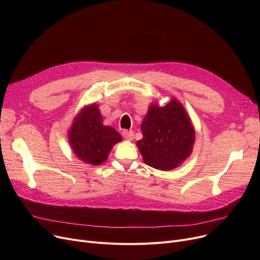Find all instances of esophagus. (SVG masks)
<instances>
[{"mask_svg":"<svg viewBox=\"0 0 260 260\" xmlns=\"http://www.w3.org/2000/svg\"><path fill=\"white\" fill-rule=\"evenodd\" d=\"M122 136H123V138L128 140V141L134 140V132L133 131H123Z\"/></svg>","mask_w":260,"mask_h":260,"instance_id":"1","label":"esophagus"}]
</instances>
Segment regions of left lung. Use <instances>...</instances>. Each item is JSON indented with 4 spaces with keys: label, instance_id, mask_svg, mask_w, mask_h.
Listing matches in <instances>:
<instances>
[{
    "label": "left lung",
    "instance_id": "8db88e82",
    "mask_svg": "<svg viewBox=\"0 0 260 260\" xmlns=\"http://www.w3.org/2000/svg\"><path fill=\"white\" fill-rule=\"evenodd\" d=\"M137 146L145 165L161 171L180 167L190 156L195 143V128L183 105L175 98L165 106H148Z\"/></svg>",
    "mask_w": 260,
    "mask_h": 260
}]
</instances>
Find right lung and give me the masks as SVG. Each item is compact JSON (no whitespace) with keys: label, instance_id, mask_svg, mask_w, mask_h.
Instances as JSON below:
<instances>
[{"label":"right lung","instance_id":"right-lung-1","mask_svg":"<svg viewBox=\"0 0 260 260\" xmlns=\"http://www.w3.org/2000/svg\"><path fill=\"white\" fill-rule=\"evenodd\" d=\"M67 135L74 154L89 166L102 165L113 146L122 141L121 135L113 126L103 124L99 105L95 103L81 108Z\"/></svg>","mask_w":260,"mask_h":260}]
</instances>
